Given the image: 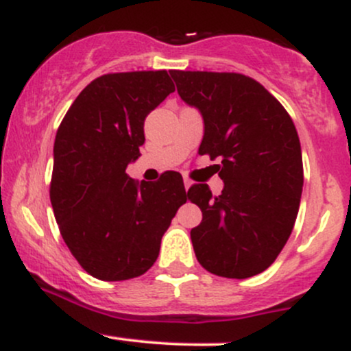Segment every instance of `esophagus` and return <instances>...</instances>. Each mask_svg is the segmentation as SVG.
<instances>
[{
  "label": "esophagus",
  "instance_id": "obj_1",
  "mask_svg": "<svg viewBox=\"0 0 351 351\" xmlns=\"http://www.w3.org/2000/svg\"><path fill=\"white\" fill-rule=\"evenodd\" d=\"M183 183H184V189H186V191H188V189H189V186H191V181H189V180H186V178H184V181H183Z\"/></svg>",
  "mask_w": 351,
  "mask_h": 351
}]
</instances>
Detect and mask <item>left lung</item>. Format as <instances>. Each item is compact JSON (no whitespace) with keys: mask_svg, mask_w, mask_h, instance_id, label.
I'll use <instances>...</instances> for the list:
<instances>
[{"mask_svg":"<svg viewBox=\"0 0 351 351\" xmlns=\"http://www.w3.org/2000/svg\"><path fill=\"white\" fill-rule=\"evenodd\" d=\"M181 100L198 108L201 155L221 158L223 193L189 188L203 213L191 229L196 259L228 279L264 272L279 256L300 206L304 168L295 125L259 82L234 72L170 71Z\"/></svg>","mask_w":351,"mask_h":351,"instance_id":"left-lung-1","label":"left lung"}]
</instances>
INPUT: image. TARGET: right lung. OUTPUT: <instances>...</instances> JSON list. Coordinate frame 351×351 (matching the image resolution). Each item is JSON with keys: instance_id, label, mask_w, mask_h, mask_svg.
Wrapping results in <instances>:
<instances>
[{"instance_id": "right-lung-1", "label": "right lung", "mask_w": 351, "mask_h": 351, "mask_svg": "<svg viewBox=\"0 0 351 351\" xmlns=\"http://www.w3.org/2000/svg\"><path fill=\"white\" fill-rule=\"evenodd\" d=\"M171 92L167 71L102 75L80 92L59 125L51 204L64 243L95 279L147 272L186 203L180 173L168 171L155 183L127 175L145 142V119Z\"/></svg>"}]
</instances>
